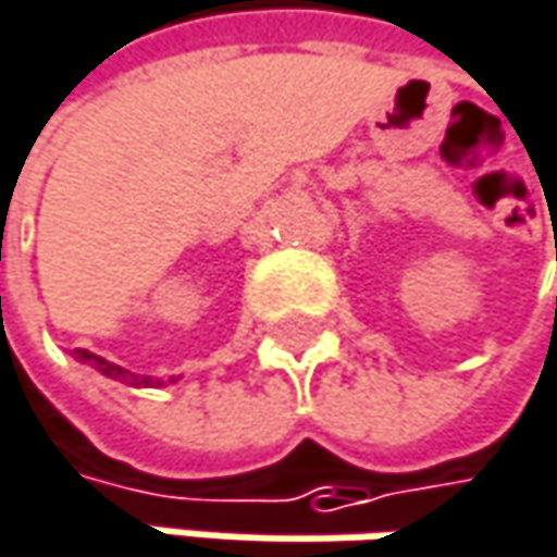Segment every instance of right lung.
Wrapping results in <instances>:
<instances>
[{"label": "right lung", "mask_w": 557, "mask_h": 557, "mask_svg": "<svg viewBox=\"0 0 557 557\" xmlns=\"http://www.w3.org/2000/svg\"><path fill=\"white\" fill-rule=\"evenodd\" d=\"M74 359L77 362H84V366H94L100 375H107V379H116V382H123V385H133V388H149V385H162V379H149V375H133V372H126V369H120V366H113V362H107V359H100V356H94V352H87V349H74ZM169 382H175V379H169Z\"/></svg>", "instance_id": "obj_1"}]
</instances>
